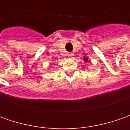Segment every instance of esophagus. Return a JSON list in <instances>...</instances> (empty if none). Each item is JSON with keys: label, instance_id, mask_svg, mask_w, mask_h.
<instances>
[{"label": "esophagus", "instance_id": "1", "mask_svg": "<svg viewBox=\"0 0 130 130\" xmlns=\"http://www.w3.org/2000/svg\"><path fill=\"white\" fill-rule=\"evenodd\" d=\"M68 56L69 58H71V57H72L73 56V54L72 53H68Z\"/></svg>", "mask_w": 130, "mask_h": 130}]
</instances>
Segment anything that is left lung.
<instances>
[{"instance_id":"1","label":"left lung","mask_w":130,"mask_h":130,"mask_svg":"<svg viewBox=\"0 0 130 130\" xmlns=\"http://www.w3.org/2000/svg\"><path fill=\"white\" fill-rule=\"evenodd\" d=\"M84 61H85V62H87V58L85 57V58H84Z\"/></svg>"}]
</instances>
